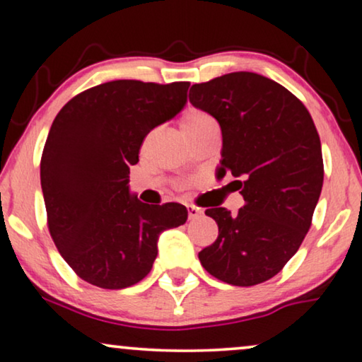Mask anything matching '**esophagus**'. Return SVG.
Segmentation results:
<instances>
[{
    "label": "esophagus",
    "instance_id": "34e87169",
    "mask_svg": "<svg viewBox=\"0 0 362 362\" xmlns=\"http://www.w3.org/2000/svg\"><path fill=\"white\" fill-rule=\"evenodd\" d=\"M202 214V211L199 209V207H196V206H187V217H189V219L192 221V219H197V217H199Z\"/></svg>",
    "mask_w": 362,
    "mask_h": 362
}]
</instances>
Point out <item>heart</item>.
<instances>
[{"label": "heart", "instance_id": "b5f03b06", "mask_svg": "<svg viewBox=\"0 0 362 362\" xmlns=\"http://www.w3.org/2000/svg\"><path fill=\"white\" fill-rule=\"evenodd\" d=\"M214 120L209 113L199 110V108H187V110L182 113L181 120H180V127L181 132L185 136L194 135V133H199L202 130H206L207 127L214 125Z\"/></svg>", "mask_w": 362, "mask_h": 362}]
</instances>
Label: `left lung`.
Listing matches in <instances>:
<instances>
[{"mask_svg":"<svg viewBox=\"0 0 362 362\" xmlns=\"http://www.w3.org/2000/svg\"><path fill=\"white\" fill-rule=\"evenodd\" d=\"M189 102L219 122L217 176L239 177L245 201L237 214L226 207L206 211L219 235L199 260L217 280L259 285L296 254L318 204L325 170L313 118L284 86L254 72L194 83Z\"/></svg>","mask_w":362,"mask_h":362,"instance_id":"8db88e82","label":"left lung"}]
</instances>
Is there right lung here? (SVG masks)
Listing matches in <instances>:
<instances>
[{
	"label": "right lung",
	"instance_id": "obj_1",
	"mask_svg": "<svg viewBox=\"0 0 362 362\" xmlns=\"http://www.w3.org/2000/svg\"><path fill=\"white\" fill-rule=\"evenodd\" d=\"M189 82L112 81L61 108L41 158L47 227L69 267L100 288L150 274L163 230L182 226L177 202L145 204L128 189L130 166L153 128L182 110Z\"/></svg>",
	"mask_w": 362,
	"mask_h": 362
}]
</instances>
